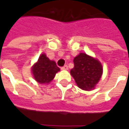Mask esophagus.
Segmentation results:
<instances>
[{
  "instance_id": "34e87169",
  "label": "esophagus",
  "mask_w": 129,
  "mask_h": 129,
  "mask_svg": "<svg viewBox=\"0 0 129 129\" xmlns=\"http://www.w3.org/2000/svg\"><path fill=\"white\" fill-rule=\"evenodd\" d=\"M61 70H68V66H67V65H65L64 66H63L61 68Z\"/></svg>"
}]
</instances>
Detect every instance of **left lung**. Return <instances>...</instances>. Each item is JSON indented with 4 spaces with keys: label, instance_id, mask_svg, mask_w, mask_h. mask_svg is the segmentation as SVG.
I'll use <instances>...</instances> for the list:
<instances>
[{
    "label": "left lung",
    "instance_id": "8db88e82",
    "mask_svg": "<svg viewBox=\"0 0 129 129\" xmlns=\"http://www.w3.org/2000/svg\"><path fill=\"white\" fill-rule=\"evenodd\" d=\"M74 67L70 70L79 88L91 90L100 80L102 74V65L97 59L81 53L74 59Z\"/></svg>",
    "mask_w": 129,
    "mask_h": 129
}]
</instances>
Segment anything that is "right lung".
<instances>
[{"instance_id":"obj_1","label":"right lung","mask_w":129,"mask_h":129,"mask_svg":"<svg viewBox=\"0 0 129 129\" xmlns=\"http://www.w3.org/2000/svg\"><path fill=\"white\" fill-rule=\"evenodd\" d=\"M60 69L54 61L49 60L45 54H41L37 62L32 68L34 78L40 84H48L54 78L55 74Z\"/></svg>"}]
</instances>
